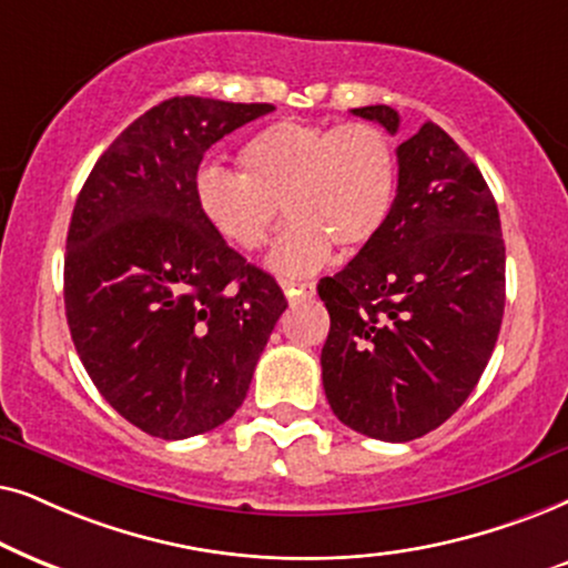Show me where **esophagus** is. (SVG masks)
I'll list each match as a JSON object with an SVG mask.
<instances>
[{
	"label": "esophagus",
	"mask_w": 568,
	"mask_h": 568,
	"mask_svg": "<svg viewBox=\"0 0 568 568\" xmlns=\"http://www.w3.org/2000/svg\"><path fill=\"white\" fill-rule=\"evenodd\" d=\"M283 293L288 298H312L316 293L314 283H283Z\"/></svg>",
	"instance_id": "esophagus-1"
}]
</instances>
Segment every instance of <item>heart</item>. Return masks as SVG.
Segmentation results:
<instances>
[{
  "label": "heart",
  "instance_id": "b5f03b06",
  "mask_svg": "<svg viewBox=\"0 0 568 568\" xmlns=\"http://www.w3.org/2000/svg\"><path fill=\"white\" fill-rule=\"evenodd\" d=\"M239 169L205 165L196 173V210L225 244L256 252L283 205L291 223L267 256V267L283 277L324 267L332 244L343 252L372 244L397 194L395 145L366 121H275L239 150Z\"/></svg>",
  "mask_w": 568,
  "mask_h": 568
}]
</instances>
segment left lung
I'll use <instances>...</instances> for the list:
<instances>
[{
    "label": "left lung",
    "instance_id": "1",
    "mask_svg": "<svg viewBox=\"0 0 568 568\" xmlns=\"http://www.w3.org/2000/svg\"><path fill=\"white\" fill-rule=\"evenodd\" d=\"M353 113L399 130L389 105ZM397 165L382 233L316 288L329 312L324 395L345 426L382 442H413L457 413L506 301L501 221L478 165L434 121L397 148Z\"/></svg>",
    "mask_w": 568,
    "mask_h": 568
}]
</instances>
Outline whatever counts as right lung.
Segmentation results:
<instances>
[{
    "label": "right lung",
    "mask_w": 568,
    "mask_h": 568,
    "mask_svg": "<svg viewBox=\"0 0 568 568\" xmlns=\"http://www.w3.org/2000/svg\"><path fill=\"white\" fill-rule=\"evenodd\" d=\"M270 103L169 98L98 158L67 233L72 343L113 410L158 438L213 430L244 403L288 301L200 215L194 179L217 140Z\"/></svg>",
    "instance_id": "right-lung-1"
}]
</instances>
